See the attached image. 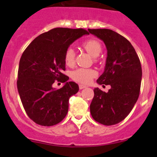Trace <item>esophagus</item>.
Returning a JSON list of instances; mask_svg holds the SVG:
<instances>
[{"label": "esophagus", "mask_w": 157, "mask_h": 157, "mask_svg": "<svg viewBox=\"0 0 157 157\" xmlns=\"http://www.w3.org/2000/svg\"><path fill=\"white\" fill-rule=\"evenodd\" d=\"M86 87V86H85V85H82V84L79 85V88H80V90H82V89H84Z\"/></svg>", "instance_id": "obj_1"}]
</instances>
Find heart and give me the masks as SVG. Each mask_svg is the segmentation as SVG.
<instances>
[{"mask_svg":"<svg viewBox=\"0 0 157 157\" xmlns=\"http://www.w3.org/2000/svg\"><path fill=\"white\" fill-rule=\"evenodd\" d=\"M83 48L92 56L96 58L99 55L102 51V45L99 41L96 39H88L82 43ZM64 63L68 67H71L74 64L75 53L72 48H68L65 51L64 55ZM96 71L93 69L78 68L74 71L71 74V77L74 81L77 83L86 84L91 81L92 79L96 76Z\"/></svg>","mask_w":157,"mask_h":157,"instance_id":"heart-1","label":"heart"}]
</instances>
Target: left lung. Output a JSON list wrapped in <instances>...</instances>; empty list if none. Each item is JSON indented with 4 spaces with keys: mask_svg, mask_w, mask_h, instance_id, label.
<instances>
[{
    "mask_svg": "<svg viewBox=\"0 0 157 157\" xmlns=\"http://www.w3.org/2000/svg\"><path fill=\"white\" fill-rule=\"evenodd\" d=\"M88 30L103 41L107 48L105 70L96 82L111 86L107 93L99 88L93 90L90 113L97 122L113 125L128 116L138 99L141 64L135 49L124 36L108 29Z\"/></svg>",
    "mask_w": 157,
    "mask_h": 157,
    "instance_id": "left-lung-1",
    "label": "left lung"
}]
</instances>
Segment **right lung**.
I'll return each mask as SVG.
<instances>
[{
    "mask_svg": "<svg viewBox=\"0 0 157 157\" xmlns=\"http://www.w3.org/2000/svg\"><path fill=\"white\" fill-rule=\"evenodd\" d=\"M83 35V29L55 28L39 35L25 49L20 60L17 89L30 119L42 126L61 122L68 112L69 98L78 85L63 74L64 55L71 44ZM55 80L65 82L63 88L52 87Z\"/></svg>",
    "mask_w": 157,
    "mask_h": 157,
    "instance_id": "add662e5",
    "label": "right lung"
}]
</instances>
